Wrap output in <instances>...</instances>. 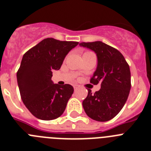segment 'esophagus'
Returning a JSON list of instances; mask_svg holds the SVG:
<instances>
[{
    "label": "esophagus",
    "instance_id": "1",
    "mask_svg": "<svg viewBox=\"0 0 151 151\" xmlns=\"http://www.w3.org/2000/svg\"><path fill=\"white\" fill-rule=\"evenodd\" d=\"M78 87H79V86H78V85H73V88H74L75 90H77V89L78 88Z\"/></svg>",
    "mask_w": 151,
    "mask_h": 151
}]
</instances>
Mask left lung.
<instances>
[{"mask_svg": "<svg viewBox=\"0 0 151 151\" xmlns=\"http://www.w3.org/2000/svg\"><path fill=\"white\" fill-rule=\"evenodd\" d=\"M96 54L97 64L91 78L92 84L101 83V89L88 96L82 102L84 110L91 119L106 122L115 117L125 105L131 89V73L129 64L116 49L102 41L82 42Z\"/></svg>", "mask_w": 151, "mask_h": 151, "instance_id": "8db88e82", "label": "left lung"}]
</instances>
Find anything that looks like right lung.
<instances>
[{
	"label": "right lung",
	"mask_w": 151,
	"mask_h": 151,
	"mask_svg": "<svg viewBox=\"0 0 151 151\" xmlns=\"http://www.w3.org/2000/svg\"><path fill=\"white\" fill-rule=\"evenodd\" d=\"M78 44L45 38L22 57L17 83L22 102L36 118L52 120L63 113L74 89L68 84H54L52 72L60 69L66 56Z\"/></svg>",
	"instance_id": "obj_1"
}]
</instances>
